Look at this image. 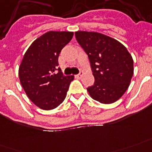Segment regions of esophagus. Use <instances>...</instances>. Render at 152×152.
I'll return each mask as SVG.
<instances>
[{"instance_id":"34e87169","label":"esophagus","mask_w":152,"mask_h":152,"mask_svg":"<svg viewBox=\"0 0 152 152\" xmlns=\"http://www.w3.org/2000/svg\"><path fill=\"white\" fill-rule=\"evenodd\" d=\"M82 76H83V75H82V74H79V75H75V77H76V78H77V79H81V78L82 77Z\"/></svg>"}]
</instances>
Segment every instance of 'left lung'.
<instances>
[{
  "instance_id": "left-lung-1",
  "label": "left lung",
  "mask_w": 152,
  "mask_h": 152,
  "mask_svg": "<svg viewBox=\"0 0 152 152\" xmlns=\"http://www.w3.org/2000/svg\"><path fill=\"white\" fill-rule=\"evenodd\" d=\"M77 43L89 58L94 84L87 88L90 97L102 104L120 99L133 75V59L127 48L113 38L96 31H77Z\"/></svg>"
}]
</instances>
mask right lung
Returning a JSON list of instances; mask_svg holds the SVG:
<instances>
[{"label":"right lung","mask_w":152,"mask_h":152,"mask_svg":"<svg viewBox=\"0 0 152 152\" xmlns=\"http://www.w3.org/2000/svg\"><path fill=\"white\" fill-rule=\"evenodd\" d=\"M73 36L72 31H48L36 39L23 55L19 67L20 82L28 98L39 109H55L66 98L75 76L63 75L58 58Z\"/></svg>","instance_id":"right-lung-1"}]
</instances>
